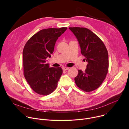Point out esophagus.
Listing matches in <instances>:
<instances>
[{"instance_id":"34e87169","label":"esophagus","mask_w":129,"mask_h":129,"mask_svg":"<svg viewBox=\"0 0 129 129\" xmlns=\"http://www.w3.org/2000/svg\"><path fill=\"white\" fill-rule=\"evenodd\" d=\"M69 69V68H68V67H63V70H64V71H66V70H68Z\"/></svg>"}]
</instances>
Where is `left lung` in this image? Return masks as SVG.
Wrapping results in <instances>:
<instances>
[{"instance_id": "8db88e82", "label": "left lung", "mask_w": 129, "mask_h": 129, "mask_svg": "<svg viewBox=\"0 0 129 129\" xmlns=\"http://www.w3.org/2000/svg\"><path fill=\"white\" fill-rule=\"evenodd\" d=\"M78 41L81 52L88 62L84 71L78 70L75 78L77 86L86 92L98 89L106 78L109 67L107 49L101 39L85 27H69Z\"/></svg>"}]
</instances>
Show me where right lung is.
<instances>
[{
  "label": "right lung",
  "mask_w": 129,
  "mask_h": 129,
  "mask_svg": "<svg viewBox=\"0 0 129 129\" xmlns=\"http://www.w3.org/2000/svg\"><path fill=\"white\" fill-rule=\"evenodd\" d=\"M67 28L42 29L33 35L24 47V76L31 89L39 94L48 95L57 87L63 70L61 67H49L46 59L50 58L57 39Z\"/></svg>",
  "instance_id": "right-lung-1"
}]
</instances>
